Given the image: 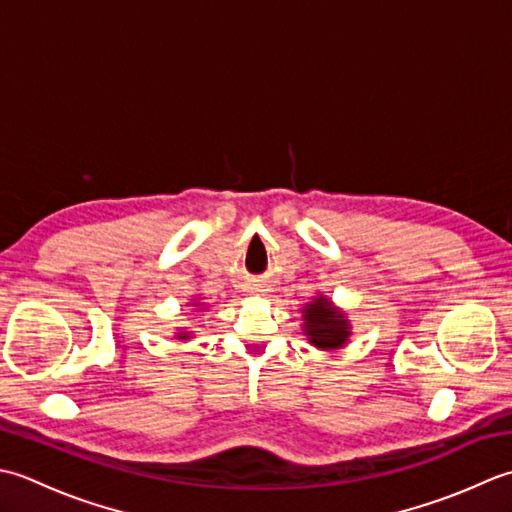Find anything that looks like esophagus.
Wrapping results in <instances>:
<instances>
[{"mask_svg":"<svg viewBox=\"0 0 512 512\" xmlns=\"http://www.w3.org/2000/svg\"><path fill=\"white\" fill-rule=\"evenodd\" d=\"M256 291H263V289H258V287H256Z\"/></svg>","mask_w":512,"mask_h":512,"instance_id":"esophagus-1","label":"esophagus"}]
</instances>
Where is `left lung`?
Wrapping results in <instances>:
<instances>
[{
  "label": "left lung",
  "instance_id": "1",
  "mask_svg": "<svg viewBox=\"0 0 512 512\" xmlns=\"http://www.w3.org/2000/svg\"><path fill=\"white\" fill-rule=\"evenodd\" d=\"M302 320H305L302 331H305L307 340L322 351L344 347L351 336L347 316L333 307L331 300L325 296H318L314 302L302 307Z\"/></svg>",
  "mask_w": 512,
  "mask_h": 512
}]
</instances>
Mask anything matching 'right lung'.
Returning <instances> with one entry per match:
<instances>
[{"label":"right lung","mask_w":512,"mask_h":512,"mask_svg":"<svg viewBox=\"0 0 512 512\" xmlns=\"http://www.w3.org/2000/svg\"><path fill=\"white\" fill-rule=\"evenodd\" d=\"M192 305H198V302H192ZM176 338H179V340H185V338H190V333H187V331H181L179 336H176Z\"/></svg>","instance_id":"1"}]
</instances>
